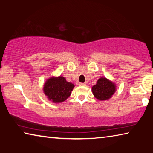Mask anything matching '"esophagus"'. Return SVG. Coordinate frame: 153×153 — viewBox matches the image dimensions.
<instances>
[{"mask_svg":"<svg viewBox=\"0 0 153 153\" xmlns=\"http://www.w3.org/2000/svg\"><path fill=\"white\" fill-rule=\"evenodd\" d=\"M79 86H86V83H79Z\"/></svg>","mask_w":153,"mask_h":153,"instance_id":"1","label":"esophagus"}]
</instances>
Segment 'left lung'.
I'll return each mask as SVG.
<instances>
[{
  "instance_id": "1",
  "label": "left lung",
  "mask_w": 153,
  "mask_h": 153,
  "mask_svg": "<svg viewBox=\"0 0 153 153\" xmlns=\"http://www.w3.org/2000/svg\"><path fill=\"white\" fill-rule=\"evenodd\" d=\"M116 90L115 84L106 77H100L93 86L92 91L96 98L99 100H106L109 99Z\"/></svg>"
}]
</instances>
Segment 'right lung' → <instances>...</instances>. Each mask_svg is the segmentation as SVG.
Segmentation results:
<instances>
[{"mask_svg": "<svg viewBox=\"0 0 153 153\" xmlns=\"http://www.w3.org/2000/svg\"><path fill=\"white\" fill-rule=\"evenodd\" d=\"M74 84L66 81L63 76L51 77L44 85V93L49 100L55 103L65 101L71 95Z\"/></svg>", "mask_w": 153, "mask_h": 153, "instance_id": "right-lung-1", "label": "right lung"}]
</instances>
